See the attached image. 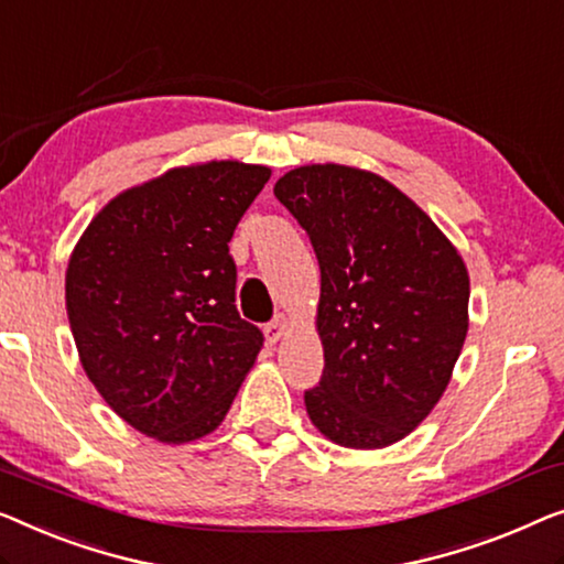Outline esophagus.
Returning <instances> with one entry per match:
<instances>
[{
  "mask_svg": "<svg viewBox=\"0 0 564 564\" xmlns=\"http://www.w3.org/2000/svg\"><path fill=\"white\" fill-rule=\"evenodd\" d=\"M288 328H290V323H288V317H284V315H280L276 321L269 323L264 328L269 346H274V343H280L284 336H288Z\"/></svg>",
  "mask_w": 564,
  "mask_h": 564,
  "instance_id": "1",
  "label": "esophagus"
}]
</instances>
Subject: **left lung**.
I'll list each match as a JSON object with an SVG mask.
<instances>
[{
  "instance_id": "8db88e82",
  "label": "left lung",
  "mask_w": 564,
  "mask_h": 564,
  "mask_svg": "<svg viewBox=\"0 0 564 564\" xmlns=\"http://www.w3.org/2000/svg\"><path fill=\"white\" fill-rule=\"evenodd\" d=\"M321 264L325 369L310 420L343 447L410 435L440 402L468 333L458 249L417 203L369 170L305 165L274 185Z\"/></svg>"
}]
</instances>
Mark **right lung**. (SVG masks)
<instances>
[{
  "label": "right lung",
  "mask_w": 564,
  "mask_h": 564,
  "mask_svg": "<svg viewBox=\"0 0 564 564\" xmlns=\"http://www.w3.org/2000/svg\"><path fill=\"white\" fill-rule=\"evenodd\" d=\"M272 170L175 167L96 214L65 272L86 377L121 420L181 445L224 422L264 336L236 310V224Z\"/></svg>",
  "instance_id": "add662e5"
}]
</instances>
